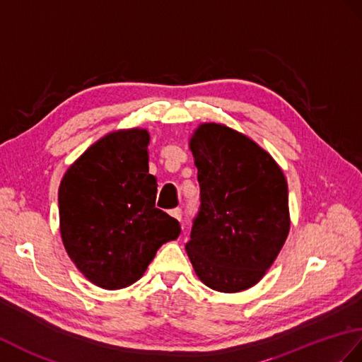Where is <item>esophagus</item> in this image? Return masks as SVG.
Segmentation results:
<instances>
[{"mask_svg":"<svg viewBox=\"0 0 362 362\" xmlns=\"http://www.w3.org/2000/svg\"><path fill=\"white\" fill-rule=\"evenodd\" d=\"M170 214H171V217H174V219H177V221H180V219H182V209H180V208H174V209H171Z\"/></svg>","mask_w":362,"mask_h":362,"instance_id":"1","label":"esophagus"}]
</instances>
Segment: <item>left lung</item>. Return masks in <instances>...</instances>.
<instances>
[{"label":"left lung","mask_w":362,"mask_h":362,"mask_svg":"<svg viewBox=\"0 0 362 362\" xmlns=\"http://www.w3.org/2000/svg\"><path fill=\"white\" fill-rule=\"evenodd\" d=\"M189 149L200 208L185 245L199 279L238 293L262 279L290 231L288 187L281 166L257 143L228 126L204 123Z\"/></svg>","instance_id":"left-lung-1"}]
</instances>
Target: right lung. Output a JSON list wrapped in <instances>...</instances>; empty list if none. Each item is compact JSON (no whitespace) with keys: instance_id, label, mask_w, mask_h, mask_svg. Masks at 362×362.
<instances>
[{"instance_id":"1","label":"right lung","mask_w":362,"mask_h":362,"mask_svg":"<svg viewBox=\"0 0 362 362\" xmlns=\"http://www.w3.org/2000/svg\"><path fill=\"white\" fill-rule=\"evenodd\" d=\"M146 129H122L89 146L58 189L60 233L75 267L105 290L129 287L180 225L156 208Z\"/></svg>"}]
</instances>
